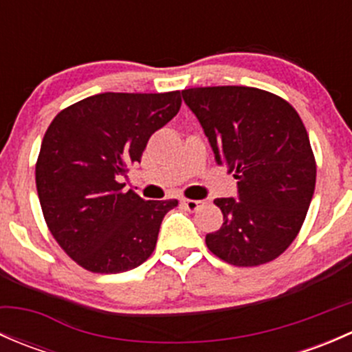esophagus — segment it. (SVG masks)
I'll use <instances>...</instances> for the list:
<instances>
[{"label":"esophagus","instance_id":"34e87169","mask_svg":"<svg viewBox=\"0 0 352 352\" xmlns=\"http://www.w3.org/2000/svg\"><path fill=\"white\" fill-rule=\"evenodd\" d=\"M182 206L186 209H189V211H197L199 208L204 206V202L196 201V199H182Z\"/></svg>","mask_w":352,"mask_h":352}]
</instances>
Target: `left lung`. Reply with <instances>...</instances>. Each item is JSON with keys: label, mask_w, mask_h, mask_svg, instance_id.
Here are the masks:
<instances>
[{"label": "left lung", "mask_w": 352, "mask_h": 352, "mask_svg": "<svg viewBox=\"0 0 352 352\" xmlns=\"http://www.w3.org/2000/svg\"><path fill=\"white\" fill-rule=\"evenodd\" d=\"M219 165L239 182V199H214L223 212L209 250L236 267L278 258L305 221L317 179L308 133L289 102L252 87L182 90Z\"/></svg>", "instance_id": "8db88e82"}]
</instances>
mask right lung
<instances>
[{"label":"right lung","instance_id":"right-lung-1","mask_svg":"<svg viewBox=\"0 0 352 352\" xmlns=\"http://www.w3.org/2000/svg\"><path fill=\"white\" fill-rule=\"evenodd\" d=\"M180 91L98 94L69 105L44 134L35 186L49 232L83 269L117 274L143 264L163 216L179 204L124 192L155 131L177 116Z\"/></svg>","mask_w":352,"mask_h":352}]
</instances>
